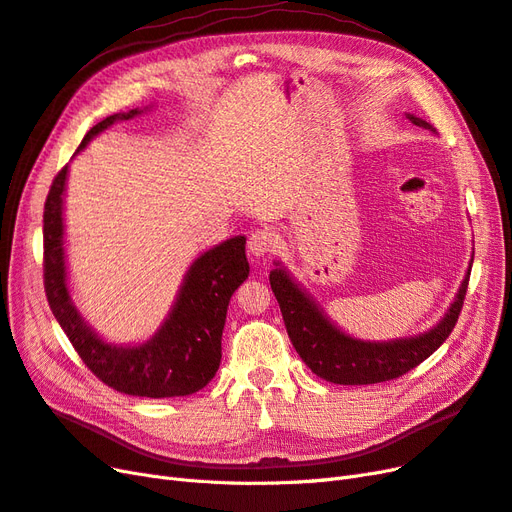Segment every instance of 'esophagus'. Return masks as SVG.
<instances>
[{"instance_id":"1","label":"esophagus","mask_w":512,"mask_h":512,"mask_svg":"<svg viewBox=\"0 0 512 512\" xmlns=\"http://www.w3.org/2000/svg\"><path fill=\"white\" fill-rule=\"evenodd\" d=\"M276 244H279V236L268 227L264 229H255L248 238V251H251L255 257H264L268 253H272Z\"/></svg>"}]
</instances>
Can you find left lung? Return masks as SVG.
I'll return each instance as SVG.
<instances>
[{
    "mask_svg": "<svg viewBox=\"0 0 512 512\" xmlns=\"http://www.w3.org/2000/svg\"><path fill=\"white\" fill-rule=\"evenodd\" d=\"M407 120L435 133L429 122L412 113H407ZM274 266L276 268L270 272V285L279 300L287 334L298 356L317 377L343 386L388 382L427 360L455 328L472 272L470 264L455 300L450 302L444 317L431 330L416 334V337L364 341L334 326L324 309L311 294H306V289L287 272V268L279 261H274Z\"/></svg>",
    "mask_w": 512,
    "mask_h": 512,
    "instance_id": "obj_1",
    "label": "left lung"
}]
</instances>
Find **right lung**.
<instances>
[{
    "label": "right lung",
    "mask_w": 512,
    "mask_h": 512,
    "mask_svg": "<svg viewBox=\"0 0 512 512\" xmlns=\"http://www.w3.org/2000/svg\"><path fill=\"white\" fill-rule=\"evenodd\" d=\"M145 109L113 113L87 133L75 154L102 130L133 120ZM68 165L55 175L45 203V291L55 319L100 382L133 397H186L201 390L221 364V339L229 300L246 279L244 236L201 253L186 270L178 296L160 328L137 345L109 343L87 324L72 302L64 251V195Z\"/></svg>",
    "instance_id": "obj_1"
}]
</instances>
